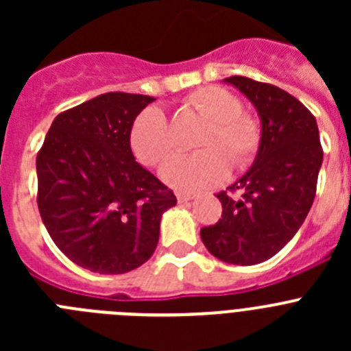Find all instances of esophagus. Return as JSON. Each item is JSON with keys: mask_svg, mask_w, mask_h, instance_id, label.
I'll list each match as a JSON object with an SVG mask.
<instances>
[{"mask_svg": "<svg viewBox=\"0 0 351 351\" xmlns=\"http://www.w3.org/2000/svg\"><path fill=\"white\" fill-rule=\"evenodd\" d=\"M195 198V195L193 193H178V200L181 204H184V202H190V200H193Z\"/></svg>", "mask_w": 351, "mask_h": 351, "instance_id": "obj_1", "label": "esophagus"}]
</instances>
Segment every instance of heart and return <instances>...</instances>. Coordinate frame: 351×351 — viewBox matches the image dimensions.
<instances>
[{"label": "heart", "instance_id": "heart-1", "mask_svg": "<svg viewBox=\"0 0 351 351\" xmlns=\"http://www.w3.org/2000/svg\"><path fill=\"white\" fill-rule=\"evenodd\" d=\"M188 110L206 121L198 133V153L170 160L161 169V179L182 193L207 190L225 181L228 161L234 169H244L255 160L262 144L258 117L244 110L243 101L230 89L202 86L184 98ZM130 145L142 165H161L176 149L172 126L160 107L144 108L130 130Z\"/></svg>", "mask_w": 351, "mask_h": 351}]
</instances>
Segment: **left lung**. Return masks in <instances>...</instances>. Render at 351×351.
Instances as JSON below:
<instances>
[{"label": "left lung", "instance_id": "8db88e82", "mask_svg": "<svg viewBox=\"0 0 351 351\" xmlns=\"http://www.w3.org/2000/svg\"><path fill=\"white\" fill-rule=\"evenodd\" d=\"M225 80L258 110L262 144L251 169L216 195L223 206L221 218L204 226L200 237L216 258L255 265L274 256L308 216L324 149L315 116L295 96L247 77Z\"/></svg>", "mask_w": 351, "mask_h": 351}]
</instances>
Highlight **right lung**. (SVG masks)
<instances>
[{
	"label": "right lung",
	"instance_id": "obj_1",
	"mask_svg": "<svg viewBox=\"0 0 351 351\" xmlns=\"http://www.w3.org/2000/svg\"><path fill=\"white\" fill-rule=\"evenodd\" d=\"M156 98L105 93L58 114L36 154L40 216L80 267L125 274L156 250L161 214L178 198L138 165L133 121Z\"/></svg>",
	"mask_w": 351,
	"mask_h": 351
}]
</instances>
